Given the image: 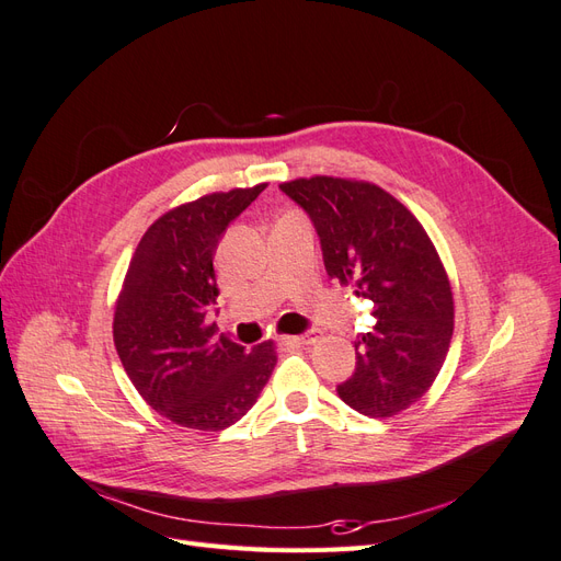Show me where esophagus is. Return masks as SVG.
<instances>
[{
    "instance_id": "esophagus-1",
    "label": "esophagus",
    "mask_w": 561,
    "mask_h": 561,
    "mask_svg": "<svg viewBox=\"0 0 561 561\" xmlns=\"http://www.w3.org/2000/svg\"><path fill=\"white\" fill-rule=\"evenodd\" d=\"M316 342H318V332L285 336V344H293V346H309V344H316Z\"/></svg>"
}]
</instances>
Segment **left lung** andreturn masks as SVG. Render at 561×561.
I'll list each match as a JSON object with an SVG mask.
<instances>
[{
	"instance_id": "8db88e82",
	"label": "left lung",
	"mask_w": 561,
	"mask_h": 561,
	"mask_svg": "<svg viewBox=\"0 0 561 561\" xmlns=\"http://www.w3.org/2000/svg\"><path fill=\"white\" fill-rule=\"evenodd\" d=\"M280 190L313 219L328 274L375 301L379 320L355 342L339 398L371 419L404 412L428 393L454 334L451 283L431 236L375 182L313 175Z\"/></svg>"
}]
</instances>
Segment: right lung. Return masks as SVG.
Returning <instances> with one entry per match:
<instances>
[{"instance_id": "obj_1", "label": "right lung", "mask_w": 561, "mask_h": 561, "mask_svg": "<svg viewBox=\"0 0 561 561\" xmlns=\"http://www.w3.org/2000/svg\"><path fill=\"white\" fill-rule=\"evenodd\" d=\"M268 182L186 201L135 248L114 307V346L145 402L182 428L225 431L257 402L278 353L215 336V250Z\"/></svg>"}]
</instances>
